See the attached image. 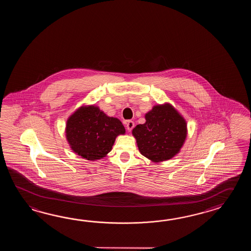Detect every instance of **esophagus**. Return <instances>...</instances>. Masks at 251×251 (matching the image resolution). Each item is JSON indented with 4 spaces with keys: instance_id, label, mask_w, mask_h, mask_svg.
Here are the masks:
<instances>
[{
    "instance_id": "1",
    "label": "esophagus",
    "mask_w": 251,
    "mask_h": 251,
    "mask_svg": "<svg viewBox=\"0 0 251 251\" xmlns=\"http://www.w3.org/2000/svg\"><path fill=\"white\" fill-rule=\"evenodd\" d=\"M126 129H127L128 131L131 132L133 126H134V123H133V121H131V120H128V121H126Z\"/></svg>"
}]
</instances>
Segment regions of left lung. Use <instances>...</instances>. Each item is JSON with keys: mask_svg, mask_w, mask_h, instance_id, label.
Returning <instances> with one entry per match:
<instances>
[{"mask_svg": "<svg viewBox=\"0 0 251 251\" xmlns=\"http://www.w3.org/2000/svg\"><path fill=\"white\" fill-rule=\"evenodd\" d=\"M145 119V123L133 129L140 152L155 162L170 160L187 137L185 119L170 104L155 106Z\"/></svg>", "mask_w": 251, "mask_h": 251, "instance_id": "1", "label": "left lung"}]
</instances>
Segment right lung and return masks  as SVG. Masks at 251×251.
I'll return each mask as SVG.
<instances>
[{
  "mask_svg": "<svg viewBox=\"0 0 251 251\" xmlns=\"http://www.w3.org/2000/svg\"><path fill=\"white\" fill-rule=\"evenodd\" d=\"M125 133L120 120L107 117L94 106L80 107L66 124V138L71 148L89 160L105 157L112 149L116 137Z\"/></svg>",
  "mask_w": 251,
  "mask_h": 251,
  "instance_id": "obj_1",
  "label": "right lung"
}]
</instances>
